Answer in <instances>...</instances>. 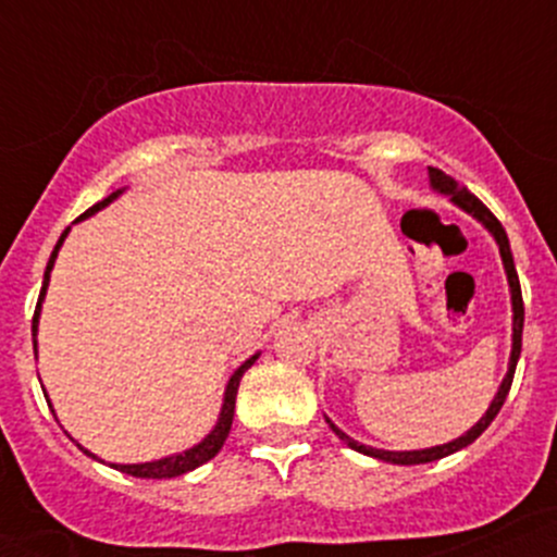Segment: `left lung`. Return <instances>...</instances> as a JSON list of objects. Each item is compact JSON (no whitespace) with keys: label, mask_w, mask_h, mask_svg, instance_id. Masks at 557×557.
Wrapping results in <instances>:
<instances>
[{"label":"left lung","mask_w":557,"mask_h":557,"mask_svg":"<svg viewBox=\"0 0 557 557\" xmlns=\"http://www.w3.org/2000/svg\"><path fill=\"white\" fill-rule=\"evenodd\" d=\"M429 182H432V190H437V193H443V195H450V200L458 206V209H463V211H467V214H472L474 220L483 222V225L488 227L491 236L496 238L498 251H502L504 271H507L509 295H512V354H509L507 375H504L502 386H498L496 397H493V403H491L488 410H485V416L480 418V421L474 423V426L469 429L467 434H461V437H458V440H453V443L434 445V448H423V450H377V448H370V445H362V443H357V440H351L346 432H343V429H337L335 423H332L330 418H326V423H330L332 432H335L337 437H341L343 443H346L351 450H359V453H364V456H372V458H381V461H388V463H403V467H410V463L437 461V458H445V456H450V453H456V450L467 448V445H472L474 440H478L480 434H483L485 429L491 426V421L498 416V410H502L504 399H507V394H509V386H512L515 367H518V359H520V346H523V317H525L523 295H520L518 271H515L512 251H509V238H507V233H504L502 222H498L496 216L491 214V209L483 203V200L474 198V195L469 193L467 187L458 185V182L453 180V176L445 174V171L432 169V165H429Z\"/></svg>","instance_id":"1"}]
</instances>
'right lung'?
<instances>
[{"instance_id":"1","label":"right lung","mask_w":557,"mask_h":557,"mask_svg":"<svg viewBox=\"0 0 557 557\" xmlns=\"http://www.w3.org/2000/svg\"><path fill=\"white\" fill-rule=\"evenodd\" d=\"M120 193H123V190H117V193L107 195L104 200H99V203H96V206H90V209L85 211V214L79 216V220H85V216H90V214H96V211L104 209V206H107V203H112V200L117 198ZM79 220H74V222H79ZM66 233H69V227H66L64 233H61L59 244H55L53 255H50V260H48V268H45L42 292H39V300H37V308H34V319H32L34 354H37V326H39V311H42L45 292H48V284H50V271H53L55 257H59V249H61V244H64ZM257 357H260V354H255V357L246 359V362L240 364L236 372H233L231 381H227V386H225V399H222V410H220V418H216V426L211 429V432L206 434V437L200 440V443L195 445V448L185 450V453H174V456H169V458H158V461H147V463H112V467L117 469V472L134 474V478H145V480H165V478H180V474L193 472V469H198L200 463H206V461H209V458H214L216 453L222 450V445H225L227 434H231V426H233V412H236V394H238V383H240V377H244V372L249 370V367L257 362ZM77 448L83 450L85 456L96 458L94 453L85 450L83 445H77Z\"/></svg>"}]
</instances>
